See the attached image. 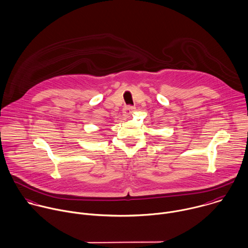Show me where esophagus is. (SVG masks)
<instances>
[{
    "mask_svg": "<svg viewBox=\"0 0 248 248\" xmlns=\"http://www.w3.org/2000/svg\"><path fill=\"white\" fill-rule=\"evenodd\" d=\"M134 110H135V107L130 106V105H127V106H125V107L124 108L123 113H124V116H129V115H130Z\"/></svg>",
    "mask_w": 248,
    "mask_h": 248,
    "instance_id": "obj_1",
    "label": "esophagus"
}]
</instances>
